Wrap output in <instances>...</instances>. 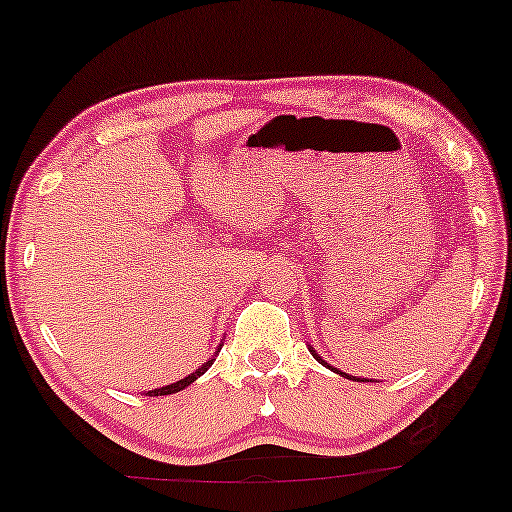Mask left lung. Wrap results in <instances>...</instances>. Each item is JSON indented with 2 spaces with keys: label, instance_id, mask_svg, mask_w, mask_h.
Wrapping results in <instances>:
<instances>
[{
  "label": "left lung",
  "instance_id": "8db88e82",
  "mask_svg": "<svg viewBox=\"0 0 512 512\" xmlns=\"http://www.w3.org/2000/svg\"><path fill=\"white\" fill-rule=\"evenodd\" d=\"M312 355H315V357H317V360H319V362H322V365H324V367H329V365H326V362H324V360H322V357H319L317 353H312ZM331 369H334V367H331ZM334 372H336V374H341V377H346V379H350V377H348V374L338 372V369H334ZM357 381H369V379H357Z\"/></svg>",
  "mask_w": 512,
  "mask_h": 512
}]
</instances>
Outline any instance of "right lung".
<instances>
[{
    "instance_id": "right-lung-1",
    "label": "right lung",
    "mask_w": 512,
    "mask_h": 512,
    "mask_svg": "<svg viewBox=\"0 0 512 512\" xmlns=\"http://www.w3.org/2000/svg\"><path fill=\"white\" fill-rule=\"evenodd\" d=\"M212 365V360L207 362V365H202L200 369H195L193 374H188L186 379H181V381H176V384H169V386H162V389H155V391H150V396H169V393H176V391H183L186 389V386H190L193 384V381L197 379V377H202V374L207 372V367Z\"/></svg>"
}]
</instances>
